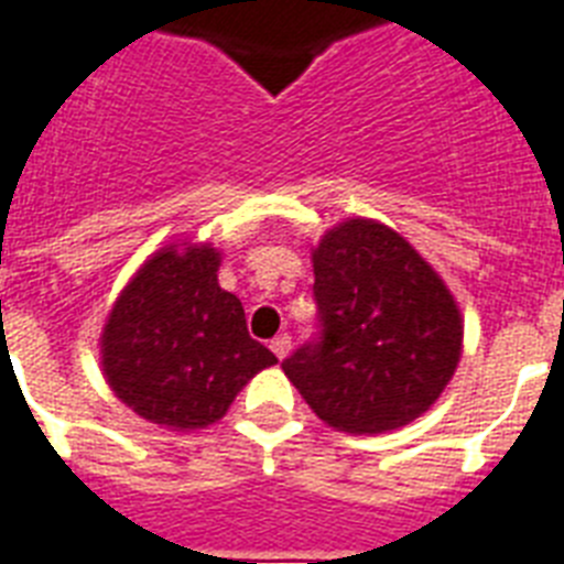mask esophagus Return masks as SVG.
Here are the masks:
<instances>
[{
    "instance_id": "esophagus-1",
    "label": "esophagus",
    "mask_w": 564,
    "mask_h": 564,
    "mask_svg": "<svg viewBox=\"0 0 564 564\" xmlns=\"http://www.w3.org/2000/svg\"><path fill=\"white\" fill-rule=\"evenodd\" d=\"M290 345H292L290 336L281 334V336H274L272 345H269V348H272L274 357H278V360H283V357H286V354H290Z\"/></svg>"
}]
</instances>
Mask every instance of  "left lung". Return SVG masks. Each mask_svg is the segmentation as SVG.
Segmentation results:
<instances>
[{"label": "left lung", "mask_w": 564, "mask_h": 564, "mask_svg": "<svg viewBox=\"0 0 564 564\" xmlns=\"http://www.w3.org/2000/svg\"><path fill=\"white\" fill-rule=\"evenodd\" d=\"M318 336L283 360L310 410L345 433H386L427 412L463 354V316L415 248L371 219L313 248Z\"/></svg>", "instance_id": "obj_1"}]
</instances>
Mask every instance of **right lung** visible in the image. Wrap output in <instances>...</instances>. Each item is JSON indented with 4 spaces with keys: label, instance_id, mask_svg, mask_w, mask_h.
Here are the masks:
<instances>
[{
    "label": "right lung",
    "instance_id": "add662e5",
    "mask_svg": "<svg viewBox=\"0 0 564 564\" xmlns=\"http://www.w3.org/2000/svg\"><path fill=\"white\" fill-rule=\"evenodd\" d=\"M210 246H166L143 263L101 330V371L140 419L172 430L219 421L278 362L248 336L246 310L219 286Z\"/></svg>",
    "mask_w": 564,
    "mask_h": 564
}]
</instances>
